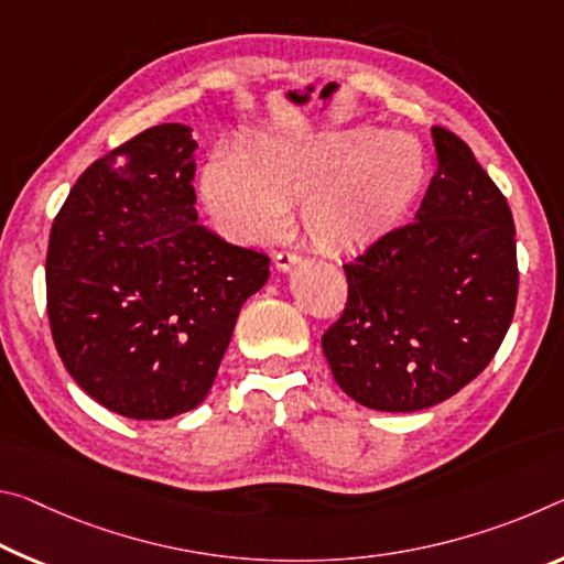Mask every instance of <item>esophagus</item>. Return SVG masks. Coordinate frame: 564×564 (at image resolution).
<instances>
[{
    "instance_id": "esophagus-1",
    "label": "esophagus",
    "mask_w": 564,
    "mask_h": 564,
    "mask_svg": "<svg viewBox=\"0 0 564 564\" xmlns=\"http://www.w3.org/2000/svg\"><path fill=\"white\" fill-rule=\"evenodd\" d=\"M299 261H301V256L293 253V250H279V253H275V258H273V265L279 268L281 273H285V271H291V268L296 265Z\"/></svg>"
}]
</instances>
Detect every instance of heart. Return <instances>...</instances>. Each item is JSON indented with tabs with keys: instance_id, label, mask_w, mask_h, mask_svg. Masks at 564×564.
Segmentation results:
<instances>
[{
	"instance_id": "1",
	"label": "heart",
	"mask_w": 564,
	"mask_h": 564,
	"mask_svg": "<svg viewBox=\"0 0 564 564\" xmlns=\"http://www.w3.org/2000/svg\"><path fill=\"white\" fill-rule=\"evenodd\" d=\"M426 181V158L404 132L301 130L250 138L238 155L210 158L200 177L205 208L240 238H268L301 205L311 243L356 253L406 216Z\"/></svg>"
}]
</instances>
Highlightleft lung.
I'll use <instances>...</instances> for the list:
<instances>
[{"instance_id":"obj_1","label":"left lung","mask_w":564,"mask_h":564,"mask_svg":"<svg viewBox=\"0 0 564 564\" xmlns=\"http://www.w3.org/2000/svg\"><path fill=\"white\" fill-rule=\"evenodd\" d=\"M436 173L416 220L346 263L348 299L321 346L348 397L419 411L495 359L514 316L512 210L454 132L432 128Z\"/></svg>"}]
</instances>
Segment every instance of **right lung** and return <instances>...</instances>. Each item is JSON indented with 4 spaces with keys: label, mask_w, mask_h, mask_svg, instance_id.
I'll return each mask as SVG.
<instances>
[{
    "label": "right lung",
    "mask_w": 564,
    "mask_h": 564,
    "mask_svg": "<svg viewBox=\"0 0 564 564\" xmlns=\"http://www.w3.org/2000/svg\"><path fill=\"white\" fill-rule=\"evenodd\" d=\"M191 128L155 124L95 160L50 230L47 316L77 387L128 419L208 397L268 256L198 223Z\"/></svg>",
    "instance_id": "add662e5"
}]
</instances>
